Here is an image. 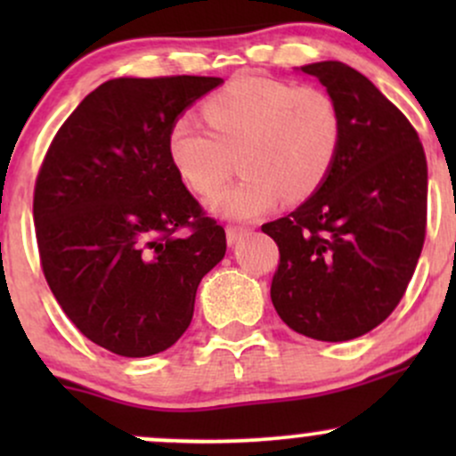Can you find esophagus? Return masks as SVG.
Listing matches in <instances>:
<instances>
[{
	"label": "esophagus",
	"mask_w": 456,
	"mask_h": 456,
	"mask_svg": "<svg viewBox=\"0 0 456 456\" xmlns=\"http://www.w3.org/2000/svg\"><path fill=\"white\" fill-rule=\"evenodd\" d=\"M248 232H250L248 227H240V224H227V242L235 244L238 240H242Z\"/></svg>",
	"instance_id": "1"
}]
</instances>
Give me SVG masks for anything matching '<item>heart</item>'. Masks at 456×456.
<instances>
[{
	"label": "heart",
	"mask_w": 456,
	"mask_h": 456,
	"mask_svg": "<svg viewBox=\"0 0 456 456\" xmlns=\"http://www.w3.org/2000/svg\"><path fill=\"white\" fill-rule=\"evenodd\" d=\"M203 124L182 113L167 134L177 174L210 195L238 162L240 180L210 199L224 218H255L276 206L305 201L328 180L343 141V115L322 87L244 75L203 102Z\"/></svg>",
	"instance_id": "b5f03b06"
}]
</instances>
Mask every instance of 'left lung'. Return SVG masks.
I'll list each match as a JSON object with an SVG mask.
<instances>
[{"instance_id": "obj_1", "label": "left lung", "mask_w": 456, "mask_h": 456, "mask_svg": "<svg viewBox=\"0 0 456 456\" xmlns=\"http://www.w3.org/2000/svg\"><path fill=\"white\" fill-rule=\"evenodd\" d=\"M343 115L328 180L297 210L261 224L279 246L272 305L317 341L378 328L410 285L427 233V156L416 128L373 83L341 61L302 66Z\"/></svg>"}]
</instances>
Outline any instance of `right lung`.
<instances>
[{"instance_id": "right-lung-1", "label": "right lung", "mask_w": 456, "mask_h": 456, "mask_svg": "<svg viewBox=\"0 0 456 456\" xmlns=\"http://www.w3.org/2000/svg\"><path fill=\"white\" fill-rule=\"evenodd\" d=\"M218 77L111 78L61 124L36 177L40 265L83 337L124 358L165 352L227 238L167 151L175 118Z\"/></svg>"}]
</instances>
